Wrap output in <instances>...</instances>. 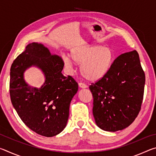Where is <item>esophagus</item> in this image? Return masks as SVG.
I'll return each instance as SVG.
<instances>
[{
    "label": "esophagus",
    "mask_w": 156,
    "mask_h": 156,
    "mask_svg": "<svg viewBox=\"0 0 156 156\" xmlns=\"http://www.w3.org/2000/svg\"><path fill=\"white\" fill-rule=\"evenodd\" d=\"M78 86L79 87H80V89H84V88H87V85L85 84H84L83 83H80L78 84Z\"/></svg>",
    "instance_id": "1"
}]
</instances>
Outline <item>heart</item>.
<instances>
[{
  "label": "heart",
  "mask_w": 156,
  "mask_h": 156,
  "mask_svg": "<svg viewBox=\"0 0 156 156\" xmlns=\"http://www.w3.org/2000/svg\"><path fill=\"white\" fill-rule=\"evenodd\" d=\"M71 58L80 65L82 76L89 81L96 82L105 78L114 62L115 56L109 47L84 44L71 50ZM65 66L72 70L73 63L69 58H63Z\"/></svg>",
  "instance_id": "b5f03b06"
}]
</instances>
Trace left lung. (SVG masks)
<instances>
[{"instance_id": "8db88e82", "label": "left lung", "mask_w": 156, "mask_h": 156, "mask_svg": "<svg viewBox=\"0 0 156 156\" xmlns=\"http://www.w3.org/2000/svg\"><path fill=\"white\" fill-rule=\"evenodd\" d=\"M144 84L138 52L134 50L118 56L107 75L89 87L96 125L112 132L130 125L140 110Z\"/></svg>"}]
</instances>
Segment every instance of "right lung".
Wrapping results in <instances>:
<instances>
[{
  "label": "right lung",
  "mask_w": 156,
  "mask_h": 156,
  "mask_svg": "<svg viewBox=\"0 0 156 156\" xmlns=\"http://www.w3.org/2000/svg\"><path fill=\"white\" fill-rule=\"evenodd\" d=\"M36 66L41 70L45 82L40 88L26 83L24 73ZM64 62L51 55L43 44H27L10 69L9 93L13 107L25 125L39 135L52 137L67 125L71 101L78 89L72 76L61 73Z\"/></svg>",
  "instance_id": "add662e5"
}]
</instances>
